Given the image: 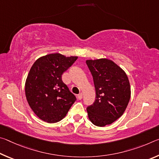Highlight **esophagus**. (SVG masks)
Returning a JSON list of instances; mask_svg holds the SVG:
<instances>
[{"mask_svg":"<svg viewBox=\"0 0 159 159\" xmlns=\"http://www.w3.org/2000/svg\"><path fill=\"white\" fill-rule=\"evenodd\" d=\"M77 98L79 99H81L83 98V94L82 93H79V95H77Z\"/></svg>","mask_w":159,"mask_h":159,"instance_id":"obj_1","label":"esophagus"}]
</instances>
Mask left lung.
<instances>
[{"label": "left lung", "instance_id": "1", "mask_svg": "<svg viewBox=\"0 0 159 159\" xmlns=\"http://www.w3.org/2000/svg\"><path fill=\"white\" fill-rule=\"evenodd\" d=\"M95 85L96 98L87 107L94 125L111 124L124 113L130 99V86L125 71L107 59L86 61Z\"/></svg>", "mask_w": 159, "mask_h": 159}]
</instances>
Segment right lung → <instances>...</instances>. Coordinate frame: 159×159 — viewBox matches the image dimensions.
I'll return each mask as SVG.
<instances>
[{
  "mask_svg": "<svg viewBox=\"0 0 159 159\" xmlns=\"http://www.w3.org/2000/svg\"><path fill=\"white\" fill-rule=\"evenodd\" d=\"M77 58L50 54L38 59L31 66L25 83L26 98L35 114L44 121H60L76 102L61 75Z\"/></svg>",
  "mask_w": 159,
  "mask_h": 159,
  "instance_id": "obj_1",
  "label": "right lung"
}]
</instances>
